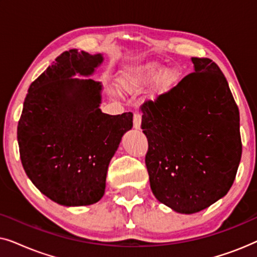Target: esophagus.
<instances>
[{
	"label": "esophagus",
	"instance_id": "34e87169",
	"mask_svg": "<svg viewBox=\"0 0 257 257\" xmlns=\"http://www.w3.org/2000/svg\"><path fill=\"white\" fill-rule=\"evenodd\" d=\"M140 124H142V113L136 112V113L133 114V126H135V128H139Z\"/></svg>",
	"mask_w": 257,
	"mask_h": 257
}]
</instances>
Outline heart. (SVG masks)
I'll use <instances>...</instances> for the list:
<instances>
[{"label": "heart", "mask_w": 257, "mask_h": 257, "mask_svg": "<svg viewBox=\"0 0 257 257\" xmlns=\"http://www.w3.org/2000/svg\"><path fill=\"white\" fill-rule=\"evenodd\" d=\"M163 70L164 66L160 63H149L122 76L119 80V87L126 93L139 92L144 87L150 85ZM179 78H180V73L178 70L167 69L157 79L156 85H154V93L161 94L166 92L178 83Z\"/></svg>", "instance_id": "heart-1"}]
</instances>
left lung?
<instances>
[{
	"mask_svg": "<svg viewBox=\"0 0 257 257\" xmlns=\"http://www.w3.org/2000/svg\"><path fill=\"white\" fill-rule=\"evenodd\" d=\"M192 62L194 72L142 106L151 189L184 214L227 194L242 154L240 113L226 77L212 59Z\"/></svg>",
	"mask_w": 257,
	"mask_h": 257,
	"instance_id": "left-lung-1",
	"label": "left lung"
}]
</instances>
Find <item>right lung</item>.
I'll return each mask as SVG.
<instances>
[{"instance_id": "right-lung-1", "label": "right lung", "mask_w": 257, "mask_h": 257, "mask_svg": "<svg viewBox=\"0 0 257 257\" xmlns=\"http://www.w3.org/2000/svg\"><path fill=\"white\" fill-rule=\"evenodd\" d=\"M101 55L64 51L28 90L17 125L20 157L31 182L63 206L99 201L107 167L132 112L103 113L100 83L71 78L90 76Z\"/></svg>"}]
</instances>
